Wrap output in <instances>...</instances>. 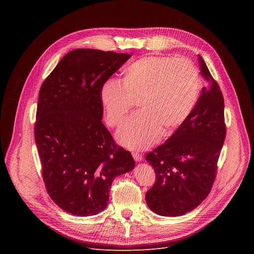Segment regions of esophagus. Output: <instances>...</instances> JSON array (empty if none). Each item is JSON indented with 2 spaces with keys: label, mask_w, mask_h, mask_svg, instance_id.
I'll return each mask as SVG.
<instances>
[{
  "label": "esophagus",
  "mask_w": 254,
  "mask_h": 254,
  "mask_svg": "<svg viewBox=\"0 0 254 254\" xmlns=\"http://www.w3.org/2000/svg\"><path fill=\"white\" fill-rule=\"evenodd\" d=\"M132 157H134V159H135L136 162H141L142 159H143L142 154H140V153H138V152H134V153H132Z\"/></svg>",
  "instance_id": "esophagus-1"
}]
</instances>
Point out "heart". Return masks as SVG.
<instances>
[{"label":"heart","instance_id":"b5f03b06","mask_svg":"<svg viewBox=\"0 0 254 254\" xmlns=\"http://www.w3.org/2000/svg\"><path fill=\"white\" fill-rule=\"evenodd\" d=\"M199 75L185 59L150 56L128 64L123 83L108 79L100 89L107 123L120 127L138 102L139 111L117 132L124 147L142 150L163 135L176 130L189 118L198 99Z\"/></svg>","mask_w":254,"mask_h":254}]
</instances>
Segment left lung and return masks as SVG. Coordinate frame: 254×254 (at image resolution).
I'll list each match as a JSON object with an SVG mask.
<instances>
[{
	"label": "left lung",
	"mask_w": 254,
	"mask_h": 254,
	"mask_svg": "<svg viewBox=\"0 0 254 254\" xmlns=\"http://www.w3.org/2000/svg\"><path fill=\"white\" fill-rule=\"evenodd\" d=\"M206 85L189 118L164 144L146 154L156 181L146 192L150 210L161 216H180L201 204L216 176L225 138L221 90L198 56Z\"/></svg>",
	"instance_id": "obj_1"
}]
</instances>
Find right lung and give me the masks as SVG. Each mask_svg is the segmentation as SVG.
Listing matches in <instances>:
<instances>
[{"instance_id": "right-lung-1", "label": "right lung", "mask_w": 254, "mask_h": 254, "mask_svg": "<svg viewBox=\"0 0 254 254\" xmlns=\"http://www.w3.org/2000/svg\"><path fill=\"white\" fill-rule=\"evenodd\" d=\"M131 56L75 49L60 61L39 91L35 142L46 190L64 211L97 215L108 205L115 177L135 168L102 123L100 89Z\"/></svg>"}]
</instances>
